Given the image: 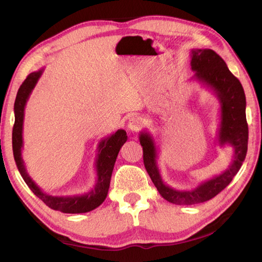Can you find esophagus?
<instances>
[{
  "instance_id": "obj_1",
  "label": "esophagus",
  "mask_w": 262,
  "mask_h": 262,
  "mask_svg": "<svg viewBox=\"0 0 262 262\" xmlns=\"http://www.w3.org/2000/svg\"><path fill=\"white\" fill-rule=\"evenodd\" d=\"M127 126H128V129H129L130 132L137 133L141 129L142 126H143V121H142L141 117H137V115H135V117H132L129 119Z\"/></svg>"
}]
</instances>
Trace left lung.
<instances>
[{"mask_svg":"<svg viewBox=\"0 0 262 262\" xmlns=\"http://www.w3.org/2000/svg\"><path fill=\"white\" fill-rule=\"evenodd\" d=\"M190 66L194 79L209 89L220 101V128L217 142L220 147L233 149V161L227 170L206 180L190 190H179L164 183L157 165V148L154 137L141 132L140 143L143 148V162L148 174L159 194L174 205H196L210 200L231 183L245 161L248 127L246 121V98L241 82L230 72L224 60L212 50L190 51Z\"/></svg>","mask_w":262,"mask_h":262,"instance_id":"obj_1","label":"left lung"}]
</instances>
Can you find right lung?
<instances>
[{
  "label": "right lung",
  "mask_w": 262,
  "mask_h": 262,
  "mask_svg": "<svg viewBox=\"0 0 262 262\" xmlns=\"http://www.w3.org/2000/svg\"><path fill=\"white\" fill-rule=\"evenodd\" d=\"M42 72L43 69L31 73L18 89L16 96L14 106L15 125L12 128V151H14L17 168L30 189L52 209L66 212V214H82V212L91 211L99 207L107 196L115 159L123 143L127 141V134L123 129H118L99 142L98 148H97L98 154L95 162L97 180L95 187L89 192L78 195H51L43 192L29 176L23 158H21L25 105L28 103L30 95L32 94L35 84L42 75Z\"/></svg>",
  "instance_id": "add662e5"
}]
</instances>
